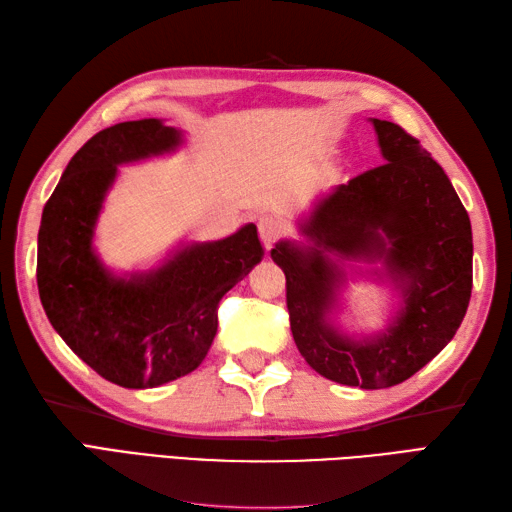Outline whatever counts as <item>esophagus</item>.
<instances>
[{
    "label": "esophagus",
    "mask_w": 512,
    "mask_h": 512,
    "mask_svg": "<svg viewBox=\"0 0 512 512\" xmlns=\"http://www.w3.org/2000/svg\"><path fill=\"white\" fill-rule=\"evenodd\" d=\"M257 229H259L261 242H264V246H266V251H270L272 244H275V242L279 240V237L283 235V224H281L277 218H272V216L259 218Z\"/></svg>",
    "instance_id": "1"
}]
</instances>
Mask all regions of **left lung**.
Returning a JSON list of instances; mask_svg holds the SVG:
<instances>
[{"label": "left lung", "instance_id": "1", "mask_svg": "<svg viewBox=\"0 0 512 512\" xmlns=\"http://www.w3.org/2000/svg\"><path fill=\"white\" fill-rule=\"evenodd\" d=\"M386 163L338 185L301 224L312 246L279 242L296 347L316 373L364 390L406 382L454 338L473 285L469 213L430 152L401 126L373 120ZM382 260L402 290L384 335L353 341L328 325L343 278L328 255Z\"/></svg>", "mask_w": 512, "mask_h": 512}]
</instances>
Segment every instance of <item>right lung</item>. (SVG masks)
Masks as SVG:
<instances>
[{"instance_id": "obj_1", "label": "right lung", "mask_w": 512, "mask_h": 512, "mask_svg": "<svg viewBox=\"0 0 512 512\" xmlns=\"http://www.w3.org/2000/svg\"><path fill=\"white\" fill-rule=\"evenodd\" d=\"M181 133L161 120L122 122L82 146L43 207L37 285L67 347L124 388H157L200 366L218 331V303L264 259L255 224L189 244L163 266L115 277L93 253V227L117 165L172 152Z\"/></svg>"}]
</instances>
